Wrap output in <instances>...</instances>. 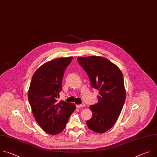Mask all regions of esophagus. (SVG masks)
Segmentation results:
<instances>
[{
	"instance_id": "obj_1",
	"label": "esophagus",
	"mask_w": 157,
	"mask_h": 157,
	"mask_svg": "<svg viewBox=\"0 0 157 157\" xmlns=\"http://www.w3.org/2000/svg\"><path fill=\"white\" fill-rule=\"evenodd\" d=\"M76 106H77V108H82V107H84V106H85V104H84V103H82V104H80V105H77Z\"/></svg>"
}]
</instances>
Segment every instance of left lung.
Wrapping results in <instances>:
<instances>
[{"mask_svg": "<svg viewBox=\"0 0 157 157\" xmlns=\"http://www.w3.org/2000/svg\"><path fill=\"white\" fill-rule=\"evenodd\" d=\"M77 60L88 75L91 86L99 90L98 102L90 106L93 114L86 125L94 132H105L114 126L126 100L122 74L103 57H79Z\"/></svg>", "mask_w": 157, "mask_h": 157, "instance_id": "obj_1", "label": "left lung"}]
</instances>
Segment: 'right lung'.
Instances as JSON below:
<instances>
[{
	"label": "right lung",
	"mask_w": 157,
	"mask_h": 157,
	"mask_svg": "<svg viewBox=\"0 0 157 157\" xmlns=\"http://www.w3.org/2000/svg\"><path fill=\"white\" fill-rule=\"evenodd\" d=\"M73 57H61L46 62L33 75L28 98L33 114L48 134L56 135L63 131L75 105L57 101L62 90L64 71Z\"/></svg>",
	"instance_id": "right-lung-1"
}]
</instances>
